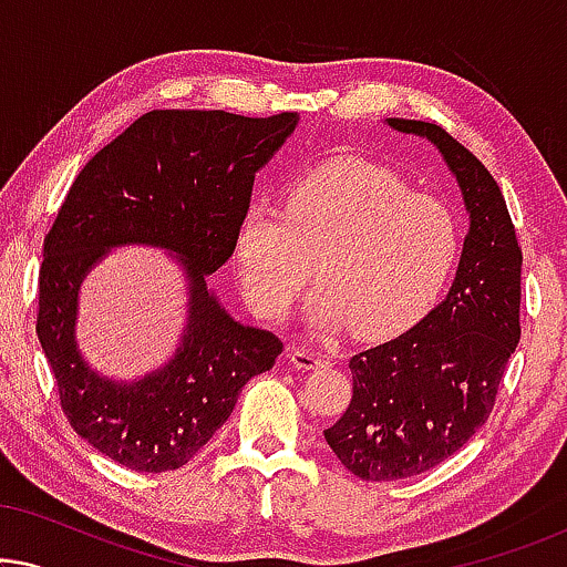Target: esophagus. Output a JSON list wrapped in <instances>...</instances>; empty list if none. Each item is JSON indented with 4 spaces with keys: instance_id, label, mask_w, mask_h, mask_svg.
I'll list each match as a JSON object with an SVG mask.
<instances>
[{
    "instance_id": "34e87169",
    "label": "esophagus",
    "mask_w": 567,
    "mask_h": 567,
    "mask_svg": "<svg viewBox=\"0 0 567 567\" xmlns=\"http://www.w3.org/2000/svg\"><path fill=\"white\" fill-rule=\"evenodd\" d=\"M291 363L297 369H320V367H328V355L312 351V348H291L289 353Z\"/></svg>"
}]
</instances>
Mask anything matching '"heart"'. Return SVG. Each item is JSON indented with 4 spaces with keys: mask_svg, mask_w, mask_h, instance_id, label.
<instances>
[{
    "mask_svg": "<svg viewBox=\"0 0 567 567\" xmlns=\"http://www.w3.org/2000/svg\"><path fill=\"white\" fill-rule=\"evenodd\" d=\"M460 250L462 219L446 198L361 159L312 169L286 193V208L255 200L235 237L239 284L260 317L284 320L315 274L317 328L351 322L371 338L415 322Z\"/></svg>",
    "mask_w": 567,
    "mask_h": 567,
    "instance_id": "b5f03b06",
    "label": "heart"
}]
</instances>
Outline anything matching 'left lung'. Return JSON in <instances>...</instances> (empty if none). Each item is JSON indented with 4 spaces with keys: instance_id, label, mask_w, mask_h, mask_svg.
I'll return each mask as SVG.
<instances>
[{
    "instance_id": "8db88e82",
    "label": "left lung",
    "mask_w": 567,
    "mask_h": 567,
    "mask_svg": "<svg viewBox=\"0 0 567 567\" xmlns=\"http://www.w3.org/2000/svg\"><path fill=\"white\" fill-rule=\"evenodd\" d=\"M386 123L439 146L462 188L470 231L446 299L402 336L348 361L351 402L324 441L371 483L423 475L460 452L491 417L522 338V247L495 177L436 123Z\"/></svg>"
}]
</instances>
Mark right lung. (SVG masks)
I'll return each instance as SVG.
<instances>
[{
  "mask_svg": "<svg viewBox=\"0 0 567 567\" xmlns=\"http://www.w3.org/2000/svg\"><path fill=\"white\" fill-rule=\"evenodd\" d=\"M297 121V113L152 111L74 177L43 239L35 332L69 425L123 467L167 472L188 464L227 423L243 386L274 369L284 351L274 332L231 320L206 276L235 252L255 173ZM128 241L178 255L189 276L192 317L165 370L115 385L75 351V291L107 246Z\"/></svg>",
  "mask_w": 567,
  "mask_h": 567,
  "instance_id": "1",
  "label": "right lung"
}]
</instances>
